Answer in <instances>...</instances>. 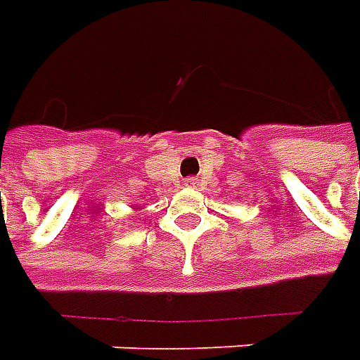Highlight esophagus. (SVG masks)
I'll list each match as a JSON object with an SVG mask.
<instances>
[{
  "label": "esophagus",
  "mask_w": 360,
  "mask_h": 360,
  "mask_svg": "<svg viewBox=\"0 0 360 360\" xmlns=\"http://www.w3.org/2000/svg\"><path fill=\"white\" fill-rule=\"evenodd\" d=\"M195 183H197L195 177H187V179H185V185H187V187H195Z\"/></svg>",
  "instance_id": "esophagus-1"
}]
</instances>
